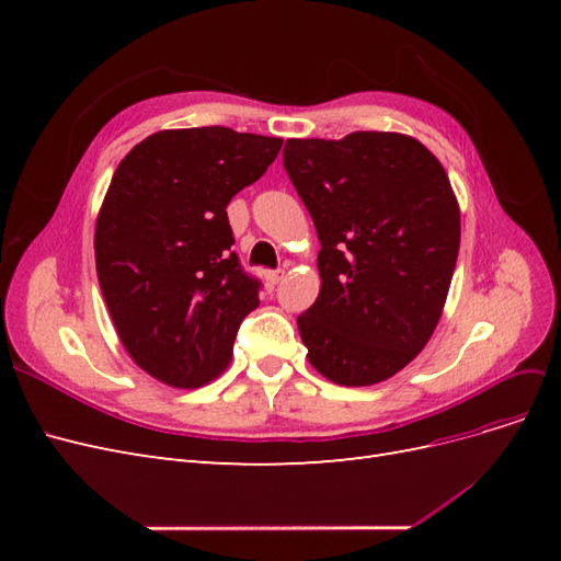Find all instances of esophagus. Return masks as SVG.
I'll list each match as a JSON object with an SVG mask.
<instances>
[{
	"label": "esophagus",
	"mask_w": 561,
	"mask_h": 561,
	"mask_svg": "<svg viewBox=\"0 0 561 561\" xmlns=\"http://www.w3.org/2000/svg\"><path fill=\"white\" fill-rule=\"evenodd\" d=\"M283 276H285V271H283V268H278V271H268V274H266V283H268V285H278V283L283 280Z\"/></svg>",
	"instance_id": "1"
}]
</instances>
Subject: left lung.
<instances>
[{
    "label": "left lung",
    "mask_w": 561,
    "mask_h": 561,
    "mask_svg": "<svg viewBox=\"0 0 561 561\" xmlns=\"http://www.w3.org/2000/svg\"><path fill=\"white\" fill-rule=\"evenodd\" d=\"M283 165L318 231L320 295L297 325L334 383L371 386L410 365L443 316L461 243L449 178L410 135L287 140Z\"/></svg>",
    "instance_id": "8db88e82"
}]
</instances>
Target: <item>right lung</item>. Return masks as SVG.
I'll list each match as a JSON object with an SVG mask.
<instances>
[{
  "mask_svg": "<svg viewBox=\"0 0 561 561\" xmlns=\"http://www.w3.org/2000/svg\"><path fill=\"white\" fill-rule=\"evenodd\" d=\"M280 145L225 126L178 128L118 163L95 222V268L118 339L154 379L198 388L227 369L262 287L231 250L227 206Z\"/></svg>",
  "mask_w": 561,
  "mask_h": 561,
  "instance_id": "right-lung-1",
  "label": "right lung"
}]
</instances>
